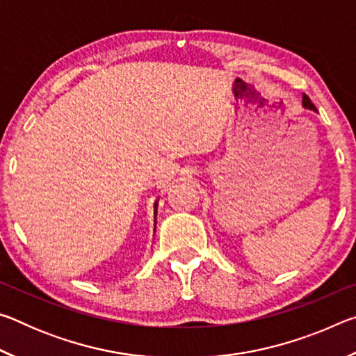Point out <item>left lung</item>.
I'll list each match as a JSON object with an SVG mask.
<instances>
[{"mask_svg": "<svg viewBox=\"0 0 356 356\" xmlns=\"http://www.w3.org/2000/svg\"><path fill=\"white\" fill-rule=\"evenodd\" d=\"M303 106H305V108H308V110H314V111H317V110H316V106L312 105L311 99H309L308 95H306V94H303Z\"/></svg>", "mask_w": 356, "mask_h": 356, "instance_id": "obj_1", "label": "left lung"}]
</instances>
